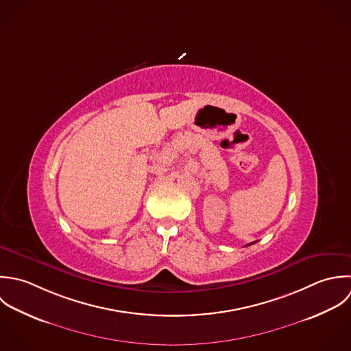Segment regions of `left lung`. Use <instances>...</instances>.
<instances>
[{
	"label": "left lung",
	"mask_w": 351,
	"mask_h": 351,
	"mask_svg": "<svg viewBox=\"0 0 351 351\" xmlns=\"http://www.w3.org/2000/svg\"><path fill=\"white\" fill-rule=\"evenodd\" d=\"M249 245H250V243H249ZM246 246H247V245H246Z\"/></svg>",
	"instance_id": "obj_1"
}]
</instances>
